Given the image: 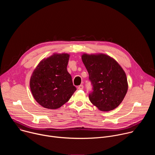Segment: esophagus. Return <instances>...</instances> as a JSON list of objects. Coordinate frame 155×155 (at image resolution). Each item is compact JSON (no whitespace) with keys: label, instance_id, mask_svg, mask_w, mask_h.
I'll list each match as a JSON object with an SVG mask.
<instances>
[{"label":"esophagus","instance_id":"esophagus-1","mask_svg":"<svg viewBox=\"0 0 155 155\" xmlns=\"http://www.w3.org/2000/svg\"><path fill=\"white\" fill-rule=\"evenodd\" d=\"M78 90H83V84L80 85V86L78 87Z\"/></svg>","mask_w":155,"mask_h":155}]
</instances>
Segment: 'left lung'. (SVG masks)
Segmentation results:
<instances>
[{
	"label": "left lung",
	"instance_id": "1",
	"mask_svg": "<svg viewBox=\"0 0 155 155\" xmlns=\"http://www.w3.org/2000/svg\"><path fill=\"white\" fill-rule=\"evenodd\" d=\"M81 59L93 86L89 95L91 102L103 112L118 107L128 89L126 75L121 65L104 53H83Z\"/></svg>",
	"mask_w": 155,
	"mask_h": 155
}]
</instances>
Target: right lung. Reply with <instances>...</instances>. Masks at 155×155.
I'll use <instances>...</instances> for the list:
<instances>
[{"label": "right lung", "instance_id": "right-lung-1", "mask_svg": "<svg viewBox=\"0 0 155 155\" xmlns=\"http://www.w3.org/2000/svg\"><path fill=\"white\" fill-rule=\"evenodd\" d=\"M69 57L68 53H53L43 59L33 71L31 91L43 107L57 109L68 102L77 90L67 70Z\"/></svg>", "mask_w": 155, "mask_h": 155}]
</instances>
